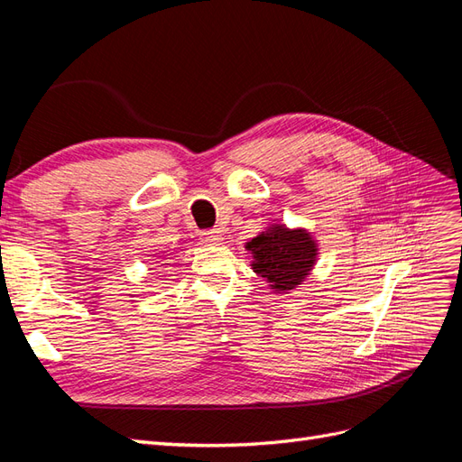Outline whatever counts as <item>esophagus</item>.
<instances>
[{
	"instance_id": "1",
	"label": "esophagus",
	"mask_w": 462,
	"mask_h": 462,
	"mask_svg": "<svg viewBox=\"0 0 462 462\" xmlns=\"http://www.w3.org/2000/svg\"><path fill=\"white\" fill-rule=\"evenodd\" d=\"M202 241L209 243V245H216L221 241V231L219 229H204L202 231Z\"/></svg>"
}]
</instances>
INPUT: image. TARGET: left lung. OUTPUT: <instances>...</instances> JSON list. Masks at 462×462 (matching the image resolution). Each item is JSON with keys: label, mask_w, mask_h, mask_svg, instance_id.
<instances>
[{"label": "left lung", "mask_w": 462, "mask_h": 462, "mask_svg": "<svg viewBox=\"0 0 462 462\" xmlns=\"http://www.w3.org/2000/svg\"><path fill=\"white\" fill-rule=\"evenodd\" d=\"M246 248L254 254L253 270L265 277L275 291H289L300 285L316 260V245L310 235L302 229L291 231L283 226L258 235Z\"/></svg>", "instance_id": "8db88e82"}]
</instances>
